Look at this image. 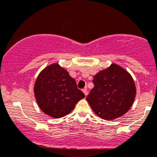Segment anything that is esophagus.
<instances>
[{
  "instance_id": "obj_1",
  "label": "esophagus",
  "mask_w": 157,
  "mask_h": 157,
  "mask_svg": "<svg viewBox=\"0 0 157 157\" xmlns=\"http://www.w3.org/2000/svg\"><path fill=\"white\" fill-rule=\"evenodd\" d=\"M82 92L84 93L85 96H87V94H88V91H87V89H86V88H85V89H82Z\"/></svg>"
}]
</instances>
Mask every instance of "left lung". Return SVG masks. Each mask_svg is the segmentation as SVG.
Instances as JSON below:
<instances>
[{"instance_id":"obj_1","label":"left lung","mask_w":157,"mask_h":157,"mask_svg":"<svg viewBox=\"0 0 157 157\" xmlns=\"http://www.w3.org/2000/svg\"><path fill=\"white\" fill-rule=\"evenodd\" d=\"M94 87L86 97L93 111L100 118L113 120L131 109L136 96L131 75L117 64L99 71L94 77Z\"/></svg>"}]
</instances>
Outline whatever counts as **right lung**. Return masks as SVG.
Listing matches in <instances>:
<instances>
[{"label":"right lung","instance_id":"right-lung-1","mask_svg":"<svg viewBox=\"0 0 157 157\" xmlns=\"http://www.w3.org/2000/svg\"><path fill=\"white\" fill-rule=\"evenodd\" d=\"M37 105L43 112L53 118H60L75 109L84 98L76 81L57 63L48 65L40 72L34 86Z\"/></svg>","mask_w":157,"mask_h":157}]
</instances>
